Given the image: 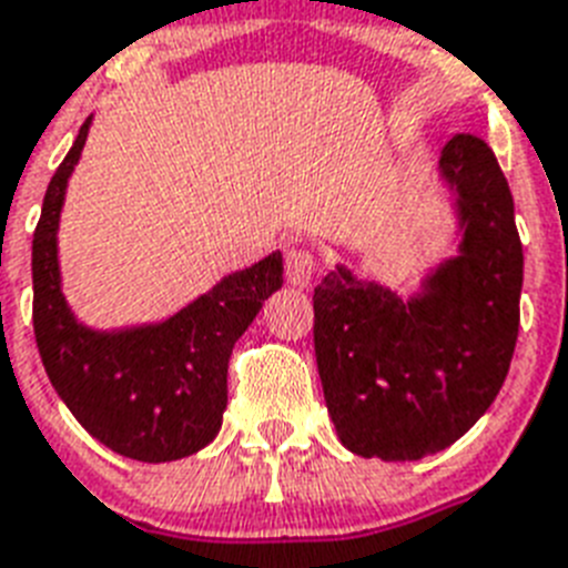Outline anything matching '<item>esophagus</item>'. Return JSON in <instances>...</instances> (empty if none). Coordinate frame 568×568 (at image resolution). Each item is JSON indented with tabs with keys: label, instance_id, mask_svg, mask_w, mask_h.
<instances>
[{
	"label": "esophagus",
	"instance_id": "esophagus-1",
	"mask_svg": "<svg viewBox=\"0 0 568 568\" xmlns=\"http://www.w3.org/2000/svg\"><path fill=\"white\" fill-rule=\"evenodd\" d=\"M284 273H287V281L293 287H311L313 278H316L318 273L316 255H313L311 250H298V246H293V250H287V255H284Z\"/></svg>",
	"mask_w": 568,
	"mask_h": 568
}]
</instances>
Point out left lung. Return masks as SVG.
Here are the masks:
<instances>
[{
	"label": "left lung",
	"mask_w": 568,
	"mask_h": 568,
	"mask_svg": "<svg viewBox=\"0 0 568 568\" xmlns=\"http://www.w3.org/2000/svg\"><path fill=\"white\" fill-rule=\"evenodd\" d=\"M438 171L456 196L458 255L400 298L336 266L313 293V345L339 442L363 458L418 462L490 409L519 334L523 243L494 150L453 135Z\"/></svg>",
	"instance_id": "left-lung-1"
}]
</instances>
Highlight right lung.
I'll return each instance as SVG.
<instances>
[{"mask_svg": "<svg viewBox=\"0 0 568 568\" xmlns=\"http://www.w3.org/2000/svg\"><path fill=\"white\" fill-rule=\"evenodd\" d=\"M89 124L51 176L34 232L37 348L54 392L92 438L135 462H176L220 433L234 342L284 284V261L273 252L226 275L156 325L95 331L78 322L60 287L58 226Z\"/></svg>", "mask_w": 568, "mask_h": 568, "instance_id": "obj_1", "label": "right lung"}]
</instances>
